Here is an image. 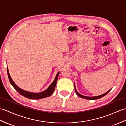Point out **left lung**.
<instances>
[{
  "label": "left lung",
  "instance_id": "1",
  "mask_svg": "<svg viewBox=\"0 0 126 126\" xmlns=\"http://www.w3.org/2000/svg\"><path fill=\"white\" fill-rule=\"evenodd\" d=\"M111 89L110 90H109V91H107V92L104 93V94H102V95H100L96 96H84L83 95H81L80 94H79V93L77 91V90H76V87H75V92H76V94L80 98H84V99H89V100H95V99H99V98H100L101 97H103V96H105V95H106L107 93H109L110 91L111 90Z\"/></svg>",
  "mask_w": 126,
  "mask_h": 126
}]
</instances>
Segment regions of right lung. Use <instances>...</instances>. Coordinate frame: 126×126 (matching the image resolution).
Segmentation results:
<instances>
[{
  "instance_id": "right-lung-1",
  "label": "right lung",
  "mask_w": 126,
  "mask_h": 126,
  "mask_svg": "<svg viewBox=\"0 0 126 126\" xmlns=\"http://www.w3.org/2000/svg\"><path fill=\"white\" fill-rule=\"evenodd\" d=\"M7 74H8V78H9V80L11 85L13 86L14 88L21 95L25 96L26 98H28V99H40L45 98L46 97H48V96H50L54 91L55 86H56V85L58 75L60 74V72L57 73V74L56 76V77H55L54 81L52 83V84L50 85L49 86V87L45 91H44L42 92L36 93H32V92L26 91L23 90L20 88H19L18 86H17L16 85V84L14 83L13 80L12 79V78L9 74V72H8V70L7 68Z\"/></svg>"
}]
</instances>
